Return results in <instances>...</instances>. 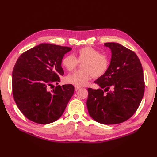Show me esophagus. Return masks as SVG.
Segmentation results:
<instances>
[{
  "label": "esophagus",
  "instance_id": "34e87169",
  "mask_svg": "<svg viewBox=\"0 0 157 157\" xmlns=\"http://www.w3.org/2000/svg\"><path fill=\"white\" fill-rule=\"evenodd\" d=\"M80 88H81V87H80V86H74V89H75L76 91H77V90H79Z\"/></svg>",
  "mask_w": 157,
  "mask_h": 157
}]
</instances>
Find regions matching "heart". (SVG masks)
I'll return each mask as SVG.
<instances>
[{
	"label": "heart",
	"instance_id": "obj_1",
	"mask_svg": "<svg viewBox=\"0 0 157 157\" xmlns=\"http://www.w3.org/2000/svg\"><path fill=\"white\" fill-rule=\"evenodd\" d=\"M82 63L80 70L70 74L66 81L67 83L78 86H85L91 78H100L104 76L110 67L109 58L92 46L83 47L76 52L75 55H67L62 60V65L71 72Z\"/></svg>",
	"mask_w": 157,
	"mask_h": 157
}]
</instances>
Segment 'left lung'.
I'll list each match as a JSON object with an SVG mask.
<instances>
[{"mask_svg":"<svg viewBox=\"0 0 157 157\" xmlns=\"http://www.w3.org/2000/svg\"><path fill=\"white\" fill-rule=\"evenodd\" d=\"M104 46L111 49L110 67L95 81L101 89L88 88L86 105L97 122L118 124L132 116L142 101L145 88L143 67L137 55L127 48L116 43Z\"/></svg>","mask_w":157,"mask_h":157,"instance_id":"1","label":"left lung"}]
</instances>
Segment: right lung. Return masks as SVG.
<instances>
[{"label": "right lung", "mask_w": 157, "mask_h": 157, "mask_svg": "<svg viewBox=\"0 0 157 157\" xmlns=\"http://www.w3.org/2000/svg\"><path fill=\"white\" fill-rule=\"evenodd\" d=\"M71 50L66 46L40 44L23 53L18 59L12 74L14 100L20 111L29 120L48 124L59 119L64 112L74 87L56 85L63 75L61 62Z\"/></svg>", "instance_id": "obj_1"}]
</instances>
